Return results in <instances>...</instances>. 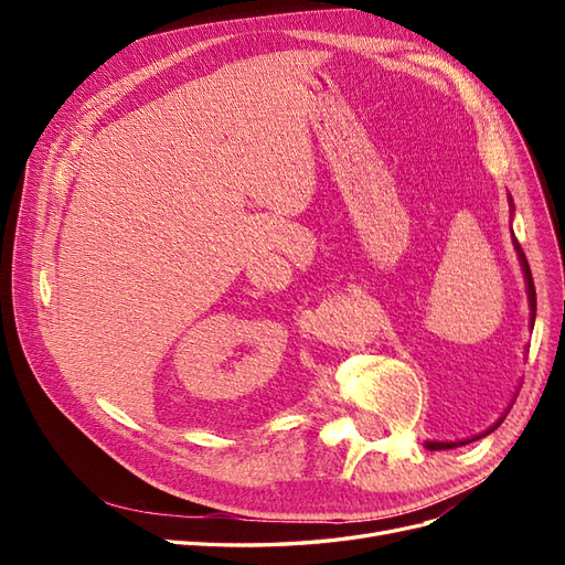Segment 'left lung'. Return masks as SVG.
I'll return each instance as SVG.
<instances>
[{"instance_id": "obj_1", "label": "left lung", "mask_w": 565, "mask_h": 565, "mask_svg": "<svg viewBox=\"0 0 565 565\" xmlns=\"http://www.w3.org/2000/svg\"><path fill=\"white\" fill-rule=\"evenodd\" d=\"M509 207L514 210V200H511V195H509ZM514 249H516V254H519V262H521V270H523V278H525V292H527V303H530V330L535 328V311H537V299H535V282H533V276H530V266H527V259H525V254H523V249H521V245L514 241ZM514 405V403H511ZM509 413V409H507ZM507 413H504V417H507ZM504 417H500L498 422H494L490 429H486L483 434H478V436H471V438H465V440H426L424 446L429 448V450H452V448H459V446H467V443H471V440H478V438H483V436H488L490 431H494L498 429V426L502 424V419Z\"/></svg>"}]
</instances>
